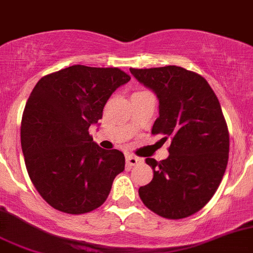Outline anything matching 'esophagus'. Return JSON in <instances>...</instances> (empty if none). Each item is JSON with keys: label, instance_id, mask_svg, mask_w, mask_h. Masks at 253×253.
<instances>
[{"label": "esophagus", "instance_id": "1", "mask_svg": "<svg viewBox=\"0 0 253 253\" xmlns=\"http://www.w3.org/2000/svg\"><path fill=\"white\" fill-rule=\"evenodd\" d=\"M140 162H141V159H138V157H136V156L126 155V164L128 165L129 167L136 166V165H138Z\"/></svg>", "mask_w": 253, "mask_h": 253}]
</instances>
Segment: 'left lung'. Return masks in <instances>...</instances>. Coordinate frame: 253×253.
Instances as JSON below:
<instances>
[{"label": "left lung", "instance_id": "8db88e82", "mask_svg": "<svg viewBox=\"0 0 253 253\" xmlns=\"http://www.w3.org/2000/svg\"><path fill=\"white\" fill-rule=\"evenodd\" d=\"M129 71L159 97L152 134L171 140L166 160L146 159L153 178L138 195L156 214L185 218L206 206L227 167L230 134L221 105L209 82L193 71L178 66Z\"/></svg>", "mask_w": 253, "mask_h": 253}]
</instances>
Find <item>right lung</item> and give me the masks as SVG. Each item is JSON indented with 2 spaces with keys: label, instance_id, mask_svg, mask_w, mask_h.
<instances>
[{
  "label": "right lung",
  "instance_id": "obj_1",
  "mask_svg": "<svg viewBox=\"0 0 253 253\" xmlns=\"http://www.w3.org/2000/svg\"><path fill=\"white\" fill-rule=\"evenodd\" d=\"M129 80L119 67L75 65L43 76L31 92L21 146L31 181L55 210L82 214L98 209L125 169L124 153L101 148L88 128Z\"/></svg>",
  "mask_w": 253,
  "mask_h": 253
}]
</instances>
